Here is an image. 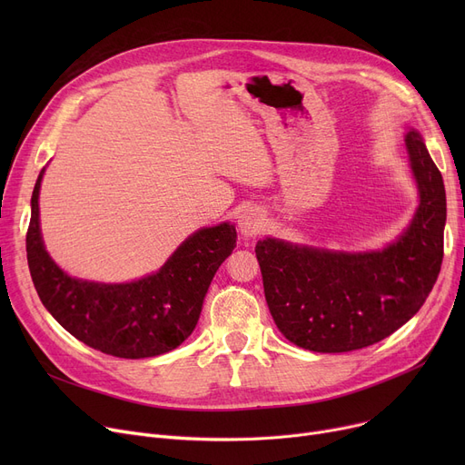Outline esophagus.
<instances>
[{
    "label": "esophagus",
    "mask_w": 465,
    "mask_h": 465,
    "mask_svg": "<svg viewBox=\"0 0 465 465\" xmlns=\"http://www.w3.org/2000/svg\"><path fill=\"white\" fill-rule=\"evenodd\" d=\"M237 223H239L241 233L245 235V237H256L263 230V218H262L260 211L252 209V207L242 211Z\"/></svg>",
    "instance_id": "1"
}]
</instances>
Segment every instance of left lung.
<instances>
[{
    "mask_svg": "<svg viewBox=\"0 0 465 465\" xmlns=\"http://www.w3.org/2000/svg\"><path fill=\"white\" fill-rule=\"evenodd\" d=\"M420 205L409 228L379 252H330L279 239L256 245L267 307L281 333L314 352L379 343L419 312L441 272L447 198L422 137H405Z\"/></svg>",
    "mask_w": 465,
    "mask_h": 465,
    "instance_id": "8db88e82",
    "label": "left lung"
}]
</instances>
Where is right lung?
<instances>
[{"label":"right lung","mask_w":465,"mask_h":465,"mask_svg":"<svg viewBox=\"0 0 465 465\" xmlns=\"http://www.w3.org/2000/svg\"><path fill=\"white\" fill-rule=\"evenodd\" d=\"M32 193L26 252L37 294L58 324L84 345L116 358H151L177 349L198 324L207 288L235 249L228 223L188 237L162 270L128 284L67 277L46 254L39 232V188Z\"/></svg>","instance_id":"right-lung-1"}]
</instances>
